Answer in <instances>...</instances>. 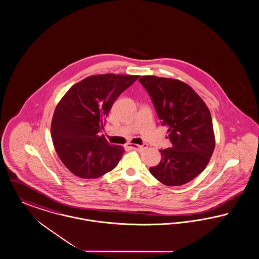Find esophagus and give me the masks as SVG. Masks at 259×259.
<instances>
[{"label": "esophagus", "instance_id": "obj_1", "mask_svg": "<svg viewBox=\"0 0 259 259\" xmlns=\"http://www.w3.org/2000/svg\"><path fill=\"white\" fill-rule=\"evenodd\" d=\"M130 149L132 150H135V151H138V152H143L147 149V146L146 145H143V146H140V145H135V144H129L128 146Z\"/></svg>", "mask_w": 259, "mask_h": 259}]
</instances>
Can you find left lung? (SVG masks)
<instances>
[{"instance_id":"8db88e82","label":"left lung","mask_w":259,"mask_h":259,"mask_svg":"<svg viewBox=\"0 0 259 259\" xmlns=\"http://www.w3.org/2000/svg\"><path fill=\"white\" fill-rule=\"evenodd\" d=\"M139 80L172 144L159 150L161 159L150 171L167 186L183 185L205 169L213 155L216 141L210 110L196 92L181 80L157 76H142Z\"/></svg>"}]
</instances>
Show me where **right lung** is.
I'll return each instance as SVG.
<instances>
[{"label":"right lung","mask_w":259,"mask_h":259,"mask_svg":"<svg viewBox=\"0 0 259 259\" xmlns=\"http://www.w3.org/2000/svg\"><path fill=\"white\" fill-rule=\"evenodd\" d=\"M139 76L94 75L75 83L61 99L51 122L54 148L64 165L80 179H98L112 170L124 154L100 131L112 104Z\"/></svg>","instance_id":"right-lung-1"}]
</instances>
